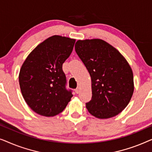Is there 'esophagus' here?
<instances>
[{"label": "esophagus", "instance_id": "1", "mask_svg": "<svg viewBox=\"0 0 152 152\" xmlns=\"http://www.w3.org/2000/svg\"><path fill=\"white\" fill-rule=\"evenodd\" d=\"M80 88H77L75 89V93H77V94H78V93H80Z\"/></svg>", "mask_w": 152, "mask_h": 152}]
</instances>
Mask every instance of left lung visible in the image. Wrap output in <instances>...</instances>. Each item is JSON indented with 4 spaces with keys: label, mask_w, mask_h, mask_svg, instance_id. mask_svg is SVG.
<instances>
[{
    "label": "left lung",
    "mask_w": 152,
    "mask_h": 152,
    "mask_svg": "<svg viewBox=\"0 0 152 152\" xmlns=\"http://www.w3.org/2000/svg\"><path fill=\"white\" fill-rule=\"evenodd\" d=\"M75 49L91 78L89 113L99 119L117 115L125 109L134 91L132 68L121 53L99 39L78 40Z\"/></svg>",
    "instance_id": "8db88e82"
}]
</instances>
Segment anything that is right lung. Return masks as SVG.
<instances>
[{"mask_svg":"<svg viewBox=\"0 0 152 152\" xmlns=\"http://www.w3.org/2000/svg\"><path fill=\"white\" fill-rule=\"evenodd\" d=\"M75 43L74 39L52 36L39 43L21 66L18 75L20 91L27 104L39 115H58L71 99V91L66 88L62 65Z\"/></svg>","mask_w":152,"mask_h":152,"instance_id":"add662e5","label":"right lung"}]
</instances>
